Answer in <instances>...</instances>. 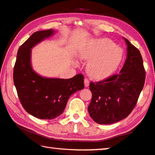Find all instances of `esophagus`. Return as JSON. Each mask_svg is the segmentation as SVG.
I'll use <instances>...</instances> for the list:
<instances>
[{"label":"esophagus","instance_id":"esophagus-1","mask_svg":"<svg viewBox=\"0 0 155 155\" xmlns=\"http://www.w3.org/2000/svg\"><path fill=\"white\" fill-rule=\"evenodd\" d=\"M84 82V86H86V87H87V86H89V83L90 82H89V80L87 79V78H85Z\"/></svg>","mask_w":155,"mask_h":155}]
</instances>
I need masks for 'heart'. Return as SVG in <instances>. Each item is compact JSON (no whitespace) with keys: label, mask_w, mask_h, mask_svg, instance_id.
<instances>
[{"label":"heart","mask_w":155,"mask_h":155,"mask_svg":"<svg viewBox=\"0 0 155 155\" xmlns=\"http://www.w3.org/2000/svg\"><path fill=\"white\" fill-rule=\"evenodd\" d=\"M123 56L122 48L108 39L91 41L80 51L82 59L89 61L86 69L94 79L107 78L115 71Z\"/></svg>","instance_id":"heart-1"}]
</instances>
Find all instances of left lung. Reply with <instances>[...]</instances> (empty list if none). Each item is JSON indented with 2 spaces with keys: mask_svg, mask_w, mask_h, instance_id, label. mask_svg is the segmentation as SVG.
<instances>
[{
  "mask_svg": "<svg viewBox=\"0 0 155 155\" xmlns=\"http://www.w3.org/2000/svg\"><path fill=\"white\" fill-rule=\"evenodd\" d=\"M127 59L118 74L91 82L89 114L97 123L109 124L127 118L136 105L145 82L146 71L140 51L128 39Z\"/></svg>",
  "mask_w": 155,
  "mask_h": 155,
  "instance_id": "1",
  "label": "left lung"
}]
</instances>
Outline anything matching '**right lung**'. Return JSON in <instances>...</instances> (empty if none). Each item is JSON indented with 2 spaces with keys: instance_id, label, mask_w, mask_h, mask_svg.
Segmentation results:
<instances>
[{
  "instance_id": "1",
  "label": "right lung",
  "mask_w": 155,
  "mask_h": 155,
  "mask_svg": "<svg viewBox=\"0 0 155 155\" xmlns=\"http://www.w3.org/2000/svg\"><path fill=\"white\" fill-rule=\"evenodd\" d=\"M54 32L52 29L34 32L19 48L13 69V82L24 110L46 120L62 114L69 97L84 88L80 73L70 79H58L43 78L32 69L31 49Z\"/></svg>"
}]
</instances>
